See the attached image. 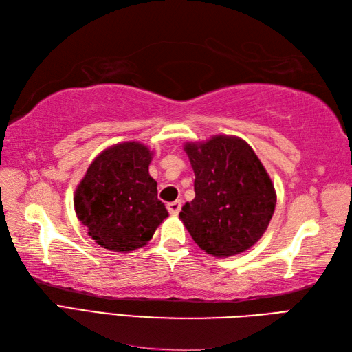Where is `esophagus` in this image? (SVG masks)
I'll return each mask as SVG.
<instances>
[{
    "instance_id": "esophagus-1",
    "label": "esophagus",
    "mask_w": 352,
    "mask_h": 352,
    "mask_svg": "<svg viewBox=\"0 0 352 352\" xmlns=\"http://www.w3.org/2000/svg\"><path fill=\"white\" fill-rule=\"evenodd\" d=\"M182 208V201L181 200H176V201H171L167 204V210L170 215H177L179 212H181Z\"/></svg>"
}]
</instances>
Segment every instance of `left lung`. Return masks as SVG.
I'll use <instances>...</instances> for the list:
<instances>
[{"label":"left lung","instance_id":"1","mask_svg":"<svg viewBox=\"0 0 352 352\" xmlns=\"http://www.w3.org/2000/svg\"><path fill=\"white\" fill-rule=\"evenodd\" d=\"M184 149L195 175V199L179 218L194 242L213 256L250 250L276 206L275 186L254 149L234 135H213Z\"/></svg>","mask_w":352,"mask_h":352}]
</instances>
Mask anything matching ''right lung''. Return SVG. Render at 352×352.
I'll return each instance as SVG.
<instances>
[{"instance_id": "obj_1", "label": "right lung", "mask_w": 352, "mask_h": 352, "mask_svg": "<svg viewBox=\"0 0 352 352\" xmlns=\"http://www.w3.org/2000/svg\"><path fill=\"white\" fill-rule=\"evenodd\" d=\"M151 161L152 152L143 143H118L91 162L77 185L76 215L106 250H139L168 217L149 175Z\"/></svg>"}]
</instances>
